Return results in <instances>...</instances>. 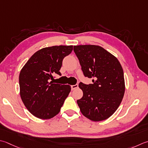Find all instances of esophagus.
I'll list each match as a JSON object with an SVG mask.
<instances>
[{
    "mask_svg": "<svg viewBox=\"0 0 148 148\" xmlns=\"http://www.w3.org/2000/svg\"><path fill=\"white\" fill-rule=\"evenodd\" d=\"M78 87V85L77 84H76V85H71V89L72 90H73L76 89Z\"/></svg>",
    "mask_w": 148,
    "mask_h": 148,
    "instance_id": "esophagus-1",
    "label": "esophagus"
}]
</instances>
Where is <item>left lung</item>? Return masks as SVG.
I'll list each match as a JSON object with an SVG mask.
<instances>
[{
    "label": "left lung",
    "mask_w": 148,
    "mask_h": 148,
    "mask_svg": "<svg viewBox=\"0 0 148 148\" xmlns=\"http://www.w3.org/2000/svg\"><path fill=\"white\" fill-rule=\"evenodd\" d=\"M85 77L94 78L92 84L80 82L83 97L77 101L84 116L101 121L114 114L125 91L124 72L118 60L98 45L74 46Z\"/></svg>",
    "instance_id": "1"
}]
</instances>
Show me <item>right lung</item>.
<instances>
[{
  "label": "right lung",
  "instance_id": "right-lung-1",
  "mask_svg": "<svg viewBox=\"0 0 148 148\" xmlns=\"http://www.w3.org/2000/svg\"><path fill=\"white\" fill-rule=\"evenodd\" d=\"M72 45L45 47L36 52L19 75L20 94L25 106L34 116L49 119L60 111L71 92V86L53 83V74L61 76L64 58L71 53Z\"/></svg>",
  "mask_w": 148,
  "mask_h": 148
}]
</instances>
